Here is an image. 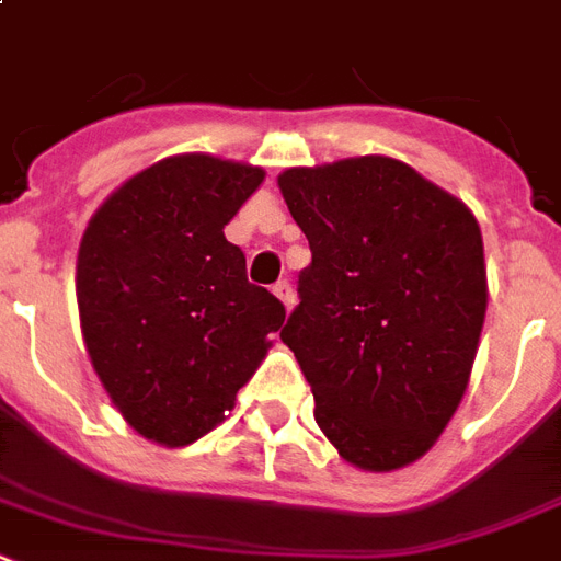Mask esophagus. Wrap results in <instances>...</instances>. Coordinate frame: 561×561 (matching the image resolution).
<instances>
[{
	"mask_svg": "<svg viewBox=\"0 0 561 561\" xmlns=\"http://www.w3.org/2000/svg\"><path fill=\"white\" fill-rule=\"evenodd\" d=\"M277 295V300L284 304L286 312H289L291 307H295V291H291V286L286 284V280H280V284H275V289H272Z\"/></svg>",
	"mask_w": 561,
	"mask_h": 561,
	"instance_id": "obj_1",
	"label": "esophagus"
}]
</instances>
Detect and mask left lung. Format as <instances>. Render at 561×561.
I'll use <instances>...</instances> for the list:
<instances>
[{
    "label": "left lung",
    "mask_w": 561,
    "mask_h": 561,
    "mask_svg": "<svg viewBox=\"0 0 561 561\" xmlns=\"http://www.w3.org/2000/svg\"><path fill=\"white\" fill-rule=\"evenodd\" d=\"M312 263L280 330L314 421L358 470L392 473L438 442L465 398L488 266L473 211L396 157L277 178Z\"/></svg>",
    "instance_id": "left-lung-1"
}]
</instances>
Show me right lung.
<instances>
[{
  "label": "right lung",
  "instance_id": "add662e5",
  "mask_svg": "<svg viewBox=\"0 0 561 561\" xmlns=\"http://www.w3.org/2000/svg\"><path fill=\"white\" fill-rule=\"evenodd\" d=\"M263 178L211 154L165 157L111 192L80 240L91 367L128 427L160 447H186L226 419L286 318L224 234Z\"/></svg>",
  "mask_w": 561,
  "mask_h": 561
}]
</instances>
